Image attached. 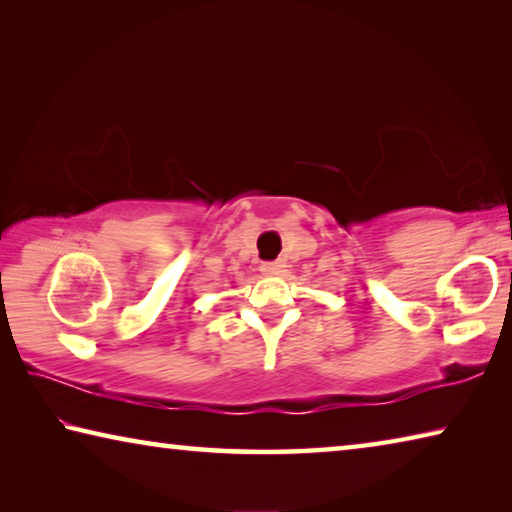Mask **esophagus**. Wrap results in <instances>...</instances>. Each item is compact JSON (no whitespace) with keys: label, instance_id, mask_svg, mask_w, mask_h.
Masks as SVG:
<instances>
[{"label":"esophagus","instance_id":"1","mask_svg":"<svg viewBox=\"0 0 512 512\" xmlns=\"http://www.w3.org/2000/svg\"><path fill=\"white\" fill-rule=\"evenodd\" d=\"M262 273L268 275V277L284 275V273H287V262H284V259H275V262H264Z\"/></svg>","mask_w":512,"mask_h":512}]
</instances>
